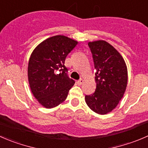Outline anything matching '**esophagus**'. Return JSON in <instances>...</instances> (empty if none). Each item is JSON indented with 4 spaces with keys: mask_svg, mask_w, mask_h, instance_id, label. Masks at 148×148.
I'll use <instances>...</instances> for the list:
<instances>
[{
    "mask_svg": "<svg viewBox=\"0 0 148 148\" xmlns=\"http://www.w3.org/2000/svg\"><path fill=\"white\" fill-rule=\"evenodd\" d=\"M83 81H84V80H83V79H80V80H77V82H76V83H77V85H78V86H80V85H82L83 83Z\"/></svg>",
    "mask_w": 148,
    "mask_h": 148,
    "instance_id": "1",
    "label": "esophagus"
}]
</instances>
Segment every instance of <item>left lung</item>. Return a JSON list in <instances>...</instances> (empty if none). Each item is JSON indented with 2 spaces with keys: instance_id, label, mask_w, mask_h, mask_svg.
<instances>
[{
  "instance_id": "8db88e82",
  "label": "left lung",
  "mask_w": 148,
  "mask_h": 148,
  "mask_svg": "<svg viewBox=\"0 0 148 148\" xmlns=\"http://www.w3.org/2000/svg\"><path fill=\"white\" fill-rule=\"evenodd\" d=\"M94 67L96 88L86 96L88 107L99 114H106L115 109L123 97L127 85V68L119 52L103 40L88 42Z\"/></svg>"
}]
</instances>
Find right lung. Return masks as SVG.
<instances>
[{
  "label": "right lung",
  "instance_id": "add662e5",
  "mask_svg": "<svg viewBox=\"0 0 148 148\" xmlns=\"http://www.w3.org/2000/svg\"><path fill=\"white\" fill-rule=\"evenodd\" d=\"M77 41L57 35L41 42L32 52L28 65V80L34 96L47 109L58 106L66 99L75 81L65 66L67 55Z\"/></svg>",
  "mask_w": 148,
  "mask_h": 148
}]
</instances>
